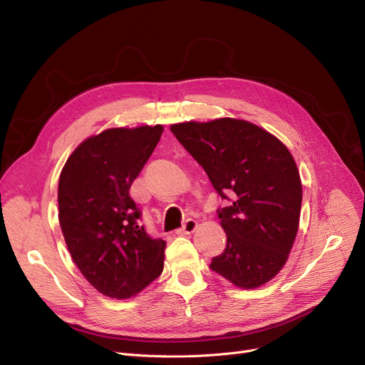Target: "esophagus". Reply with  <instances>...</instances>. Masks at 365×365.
I'll return each mask as SVG.
<instances>
[{
	"label": "esophagus",
	"mask_w": 365,
	"mask_h": 365,
	"mask_svg": "<svg viewBox=\"0 0 365 365\" xmlns=\"http://www.w3.org/2000/svg\"><path fill=\"white\" fill-rule=\"evenodd\" d=\"M197 228V222L195 219H187L185 223L182 225V228L177 230V234H192Z\"/></svg>",
	"instance_id": "34e87169"
}]
</instances>
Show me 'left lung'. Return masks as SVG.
<instances>
[{
	"label": "left lung",
	"mask_w": 365,
	"mask_h": 365,
	"mask_svg": "<svg viewBox=\"0 0 365 365\" xmlns=\"http://www.w3.org/2000/svg\"><path fill=\"white\" fill-rule=\"evenodd\" d=\"M170 131L207 172L222 199L226 247L210 269L250 290L287 262L299 230L302 182L290 150L273 134L242 119L175 123Z\"/></svg>",
	"instance_id": "left-lung-1"
}]
</instances>
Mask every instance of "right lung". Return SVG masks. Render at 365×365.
I'll return each mask as SVG.
<instances>
[{"mask_svg":"<svg viewBox=\"0 0 365 365\" xmlns=\"http://www.w3.org/2000/svg\"><path fill=\"white\" fill-rule=\"evenodd\" d=\"M163 125L110 128L86 139L58 180V222L73 262L99 293L128 299L157 279L166 242L139 225L130 187L154 153Z\"/></svg>","mask_w":365,"mask_h":365,"instance_id":"right-lung-1","label":"right lung"}]
</instances>
